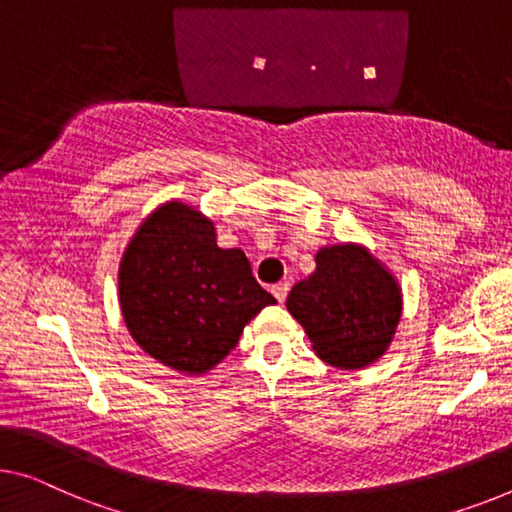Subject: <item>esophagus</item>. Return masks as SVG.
<instances>
[{"label": "esophagus", "instance_id": "obj_1", "mask_svg": "<svg viewBox=\"0 0 512 512\" xmlns=\"http://www.w3.org/2000/svg\"><path fill=\"white\" fill-rule=\"evenodd\" d=\"M271 294L276 296L278 303H285L287 294H289V285H287V282H278V285L271 287Z\"/></svg>", "mask_w": 512, "mask_h": 512}]
</instances>
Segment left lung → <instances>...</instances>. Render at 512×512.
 Returning <instances> with one entry per match:
<instances>
[{
    "label": "left lung",
    "mask_w": 512,
    "mask_h": 512,
    "mask_svg": "<svg viewBox=\"0 0 512 512\" xmlns=\"http://www.w3.org/2000/svg\"><path fill=\"white\" fill-rule=\"evenodd\" d=\"M315 271L296 282L287 310L315 354L340 370H363L391 347L402 317V287L361 243L324 246Z\"/></svg>",
    "instance_id": "8db88e82"
}]
</instances>
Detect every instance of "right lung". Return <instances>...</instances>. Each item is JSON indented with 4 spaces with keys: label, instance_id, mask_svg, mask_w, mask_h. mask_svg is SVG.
Segmentation results:
<instances>
[{
    "label": "right lung",
    "instance_id": "1",
    "mask_svg": "<svg viewBox=\"0 0 512 512\" xmlns=\"http://www.w3.org/2000/svg\"><path fill=\"white\" fill-rule=\"evenodd\" d=\"M273 303L246 253L220 248L213 220L186 202L151 211L121 255L119 305L128 333L183 375L216 368L250 319Z\"/></svg>",
    "mask_w": 512,
    "mask_h": 512
}]
</instances>
